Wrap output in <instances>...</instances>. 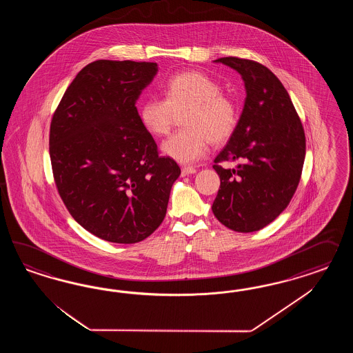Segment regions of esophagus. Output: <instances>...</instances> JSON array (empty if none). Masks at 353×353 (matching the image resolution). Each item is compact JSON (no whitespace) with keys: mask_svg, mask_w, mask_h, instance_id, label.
I'll return each instance as SVG.
<instances>
[{"mask_svg":"<svg viewBox=\"0 0 353 353\" xmlns=\"http://www.w3.org/2000/svg\"><path fill=\"white\" fill-rule=\"evenodd\" d=\"M182 176H188V174H192V173H195L196 170L194 168V167H183L181 170Z\"/></svg>","mask_w":353,"mask_h":353,"instance_id":"1","label":"esophagus"}]
</instances>
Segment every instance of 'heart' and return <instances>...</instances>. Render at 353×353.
<instances>
[{"label": "heart", "mask_w": 353, "mask_h": 353, "mask_svg": "<svg viewBox=\"0 0 353 353\" xmlns=\"http://www.w3.org/2000/svg\"><path fill=\"white\" fill-rule=\"evenodd\" d=\"M165 99L151 98L139 107V120L152 136L168 134L176 112L188 110L183 118L186 129L172 134L161 145L163 152L181 164L199 161L208 149L224 143L234 133L239 111L223 88L198 71L172 76L164 86Z\"/></svg>", "instance_id": "1"}]
</instances>
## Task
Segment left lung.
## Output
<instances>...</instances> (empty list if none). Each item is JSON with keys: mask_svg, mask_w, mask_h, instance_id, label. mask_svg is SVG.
I'll use <instances>...</instances> for the list:
<instances>
[{"mask_svg": "<svg viewBox=\"0 0 353 353\" xmlns=\"http://www.w3.org/2000/svg\"><path fill=\"white\" fill-rule=\"evenodd\" d=\"M239 72L246 101L233 136L214 159L220 189L212 211L226 228L251 233L276 220L296 192L305 134L288 90L269 68L236 57L219 58ZM223 161H239L223 169Z\"/></svg>", "mask_w": 353, "mask_h": 353, "instance_id": "8db88e82", "label": "left lung"}]
</instances>
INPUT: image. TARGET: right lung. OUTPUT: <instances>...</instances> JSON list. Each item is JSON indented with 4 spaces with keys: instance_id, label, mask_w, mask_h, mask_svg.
Here are the masks:
<instances>
[{
    "instance_id": "add662e5",
    "label": "right lung",
    "mask_w": 353,
    "mask_h": 353,
    "mask_svg": "<svg viewBox=\"0 0 353 353\" xmlns=\"http://www.w3.org/2000/svg\"><path fill=\"white\" fill-rule=\"evenodd\" d=\"M158 64L101 59L67 88L50 124L54 181L68 212L88 232L137 243L165 217L181 173L161 157L139 120L136 101Z\"/></svg>"
}]
</instances>
